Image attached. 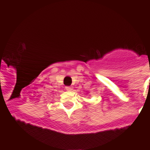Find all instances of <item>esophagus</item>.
I'll return each instance as SVG.
<instances>
[{
    "label": "esophagus",
    "instance_id": "esophagus-1",
    "mask_svg": "<svg viewBox=\"0 0 150 150\" xmlns=\"http://www.w3.org/2000/svg\"><path fill=\"white\" fill-rule=\"evenodd\" d=\"M65 89L67 90V91H72V90H73V87H71V86H66L65 87Z\"/></svg>",
    "mask_w": 150,
    "mask_h": 150
}]
</instances>
